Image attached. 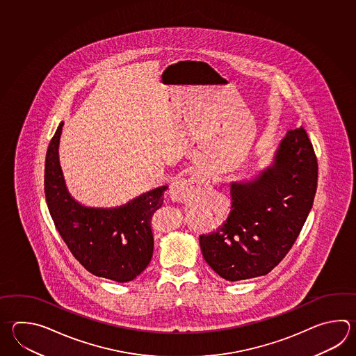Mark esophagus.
<instances>
[{
    "label": "esophagus",
    "mask_w": 356,
    "mask_h": 356,
    "mask_svg": "<svg viewBox=\"0 0 356 356\" xmlns=\"http://www.w3.org/2000/svg\"><path fill=\"white\" fill-rule=\"evenodd\" d=\"M204 179L200 175H193L189 179H181L172 182L168 189V196L174 202H186L196 191L202 189Z\"/></svg>",
    "instance_id": "34e87169"
}]
</instances>
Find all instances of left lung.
<instances>
[{
    "instance_id": "8db88e82",
    "label": "left lung",
    "mask_w": 356,
    "mask_h": 356,
    "mask_svg": "<svg viewBox=\"0 0 356 356\" xmlns=\"http://www.w3.org/2000/svg\"><path fill=\"white\" fill-rule=\"evenodd\" d=\"M318 165L305 128L286 131L266 168L232 182V209L199 237L203 257L228 282L266 275L289 252L312 209Z\"/></svg>"
}]
</instances>
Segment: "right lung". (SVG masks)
<instances>
[{
  "label": "right lung",
  "instance_id": "add662e5",
  "mask_svg": "<svg viewBox=\"0 0 356 356\" xmlns=\"http://www.w3.org/2000/svg\"><path fill=\"white\" fill-rule=\"evenodd\" d=\"M63 122L45 157L44 189L51 219L73 256L91 274L116 283L134 280L152 259L151 218L163 203L167 185L116 207H88L67 189L59 163Z\"/></svg>",
  "mask_w": 356,
  "mask_h": 356
}]
</instances>
